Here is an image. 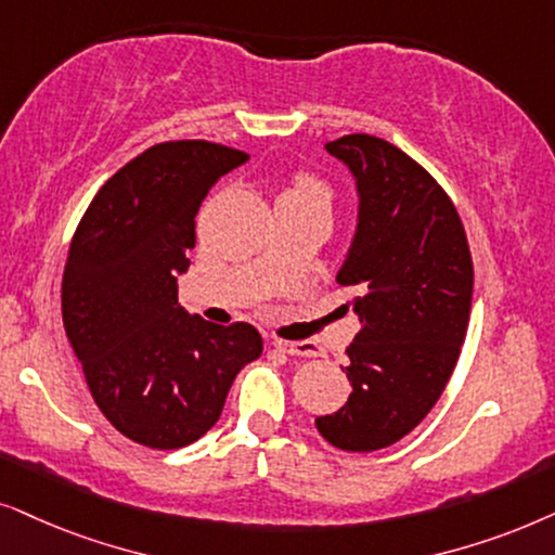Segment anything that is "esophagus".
I'll use <instances>...</instances> for the list:
<instances>
[{
	"instance_id": "34e87169",
	"label": "esophagus",
	"mask_w": 555,
	"mask_h": 555,
	"mask_svg": "<svg viewBox=\"0 0 555 555\" xmlns=\"http://www.w3.org/2000/svg\"><path fill=\"white\" fill-rule=\"evenodd\" d=\"M273 347L286 354H299V358H312L317 354V345L307 343V339H299V343H289V339H273Z\"/></svg>"
}]
</instances>
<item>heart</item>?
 I'll return each mask as SVG.
<instances>
[{
    "label": "heart",
    "mask_w": 555,
    "mask_h": 555,
    "mask_svg": "<svg viewBox=\"0 0 555 555\" xmlns=\"http://www.w3.org/2000/svg\"><path fill=\"white\" fill-rule=\"evenodd\" d=\"M282 197H292V201L330 203V190H327V184L320 182L312 175H297Z\"/></svg>",
    "instance_id": "1"
}]
</instances>
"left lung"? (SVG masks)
Instances as JSON below:
<instances>
[{
    "label": "left lung",
    "mask_w": 555,
    "mask_h": 555,
    "mask_svg": "<svg viewBox=\"0 0 555 555\" xmlns=\"http://www.w3.org/2000/svg\"><path fill=\"white\" fill-rule=\"evenodd\" d=\"M358 184V231L337 284L360 332L347 347L352 393L314 421L345 452L386 449L413 431L452 378L472 309V254L441 184L386 139L347 134L324 144Z\"/></svg>",
    "instance_id": "left-lung-1"
}]
</instances>
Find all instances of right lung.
I'll return each mask as SVG.
<instances>
[{
    "instance_id": "1",
    "label": "right lung",
    "mask_w": 555,
    "mask_h": 555,
    "mask_svg": "<svg viewBox=\"0 0 555 555\" xmlns=\"http://www.w3.org/2000/svg\"><path fill=\"white\" fill-rule=\"evenodd\" d=\"M243 162L246 152L205 139L154 144L95 192L70 241L65 335L95 405L142 447L180 449L210 431L263 350L248 322L220 327L177 301L201 203Z\"/></svg>"
}]
</instances>
